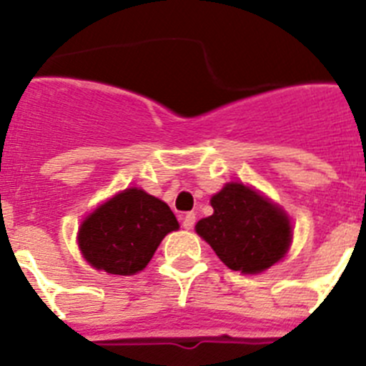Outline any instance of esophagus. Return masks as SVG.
<instances>
[{
	"label": "esophagus",
	"mask_w": 366,
	"mask_h": 366,
	"mask_svg": "<svg viewBox=\"0 0 366 366\" xmlns=\"http://www.w3.org/2000/svg\"><path fill=\"white\" fill-rule=\"evenodd\" d=\"M194 223H196V214H194V212H187V214L183 216V227H185L187 231H190V229L194 227Z\"/></svg>",
	"instance_id": "obj_1"
}]
</instances>
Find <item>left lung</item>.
<instances>
[{
	"instance_id": "8db88e82",
	"label": "left lung",
	"mask_w": 366,
	"mask_h": 366,
	"mask_svg": "<svg viewBox=\"0 0 366 366\" xmlns=\"http://www.w3.org/2000/svg\"><path fill=\"white\" fill-rule=\"evenodd\" d=\"M214 209L196 223V232L232 271H266L287 253L292 223L286 212L244 183H227L211 198Z\"/></svg>"
}]
</instances>
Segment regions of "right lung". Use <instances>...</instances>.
I'll list each match as a JSON object with an SVG mask.
<instances>
[{"instance_id":"1","label":"right lung","mask_w":366,"mask_h":366,"mask_svg":"<svg viewBox=\"0 0 366 366\" xmlns=\"http://www.w3.org/2000/svg\"><path fill=\"white\" fill-rule=\"evenodd\" d=\"M179 229L170 207L143 189H126L97 207L79 229V247L95 269L135 274L168 232Z\"/></svg>"}]
</instances>
